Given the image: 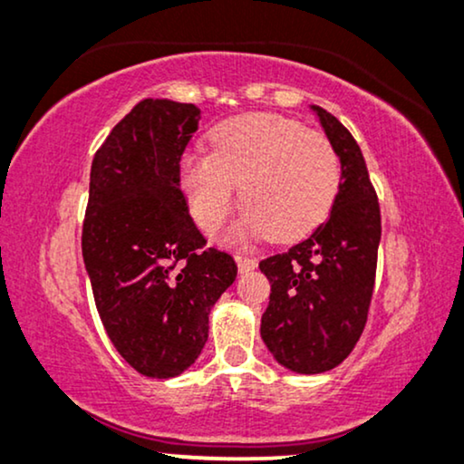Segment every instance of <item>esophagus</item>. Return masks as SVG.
<instances>
[{"label": "esophagus", "instance_id": "esophagus-1", "mask_svg": "<svg viewBox=\"0 0 464 464\" xmlns=\"http://www.w3.org/2000/svg\"><path fill=\"white\" fill-rule=\"evenodd\" d=\"M236 261H237V269L239 272H250V269L256 267V261L252 259V256H244V255H236Z\"/></svg>", "mask_w": 464, "mask_h": 464}]
</instances>
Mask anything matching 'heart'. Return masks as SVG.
Listing matches in <instances>:
<instances>
[{
    "instance_id": "heart-1",
    "label": "heart",
    "mask_w": 464,
    "mask_h": 464,
    "mask_svg": "<svg viewBox=\"0 0 464 464\" xmlns=\"http://www.w3.org/2000/svg\"><path fill=\"white\" fill-rule=\"evenodd\" d=\"M214 151L186 154L179 186L190 214L208 231L227 218L242 184L248 208L228 239L267 236L276 242L306 237L332 212L340 160L330 139L276 113H246L214 128Z\"/></svg>"
}]
</instances>
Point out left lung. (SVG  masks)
Listing matches in <instances>:
<instances>
[{
    "instance_id": "8db88e82",
    "label": "left lung",
    "mask_w": 464,
    "mask_h": 464,
    "mask_svg": "<svg viewBox=\"0 0 464 464\" xmlns=\"http://www.w3.org/2000/svg\"><path fill=\"white\" fill-rule=\"evenodd\" d=\"M340 158L338 197L324 225L283 255L259 263L272 293L261 338L293 372L332 371L360 340L371 308L381 209L362 150L325 109L313 107Z\"/></svg>"
}]
</instances>
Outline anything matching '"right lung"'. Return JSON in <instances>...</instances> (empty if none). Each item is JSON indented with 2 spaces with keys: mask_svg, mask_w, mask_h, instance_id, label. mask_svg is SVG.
Masks as SVG:
<instances>
[{
  "mask_svg": "<svg viewBox=\"0 0 464 464\" xmlns=\"http://www.w3.org/2000/svg\"><path fill=\"white\" fill-rule=\"evenodd\" d=\"M198 120L195 104L145 98L92 162L81 248L93 300L117 353L151 379L195 363L209 310L237 276L228 252L208 248L179 190Z\"/></svg>",
  "mask_w": 464,
  "mask_h": 464,
  "instance_id": "obj_1",
  "label": "right lung"
}]
</instances>
